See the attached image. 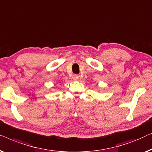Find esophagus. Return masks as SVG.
Wrapping results in <instances>:
<instances>
[{
	"label": "esophagus",
	"instance_id": "obj_1",
	"mask_svg": "<svg viewBox=\"0 0 152 152\" xmlns=\"http://www.w3.org/2000/svg\"><path fill=\"white\" fill-rule=\"evenodd\" d=\"M72 78H73L74 80H80V76L78 75H73V77H72Z\"/></svg>",
	"mask_w": 152,
	"mask_h": 152
}]
</instances>
